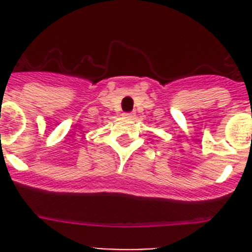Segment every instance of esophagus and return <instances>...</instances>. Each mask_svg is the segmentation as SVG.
Listing matches in <instances>:
<instances>
[{"mask_svg":"<svg viewBox=\"0 0 252 252\" xmlns=\"http://www.w3.org/2000/svg\"><path fill=\"white\" fill-rule=\"evenodd\" d=\"M122 116H124L125 119H130V120L133 119V113H124Z\"/></svg>","mask_w":252,"mask_h":252,"instance_id":"esophagus-1","label":"esophagus"}]
</instances>
